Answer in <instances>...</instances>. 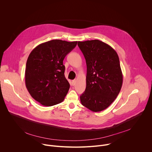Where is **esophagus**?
I'll use <instances>...</instances> for the list:
<instances>
[{
  "mask_svg": "<svg viewBox=\"0 0 152 152\" xmlns=\"http://www.w3.org/2000/svg\"><path fill=\"white\" fill-rule=\"evenodd\" d=\"M76 82V80H72V85H73V86H74V85H75Z\"/></svg>",
  "mask_w": 152,
  "mask_h": 152,
  "instance_id": "esophagus-1",
  "label": "esophagus"
}]
</instances>
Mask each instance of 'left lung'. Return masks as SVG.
Masks as SVG:
<instances>
[{"label": "left lung", "mask_w": 152, "mask_h": 152, "mask_svg": "<svg viewBox=\"0 0 152 152\" xmlns=\"http://www.w3.org/2000/svg\"><path fill=\"white\" fill-rule=\"evenodd\" d=\"M86 64V89L81 103L93 112L110 106L118 95L123 74L118 56L110 45L98 39L78 41Z\"/></svg>", "instance_id": "1"}]
</instances>
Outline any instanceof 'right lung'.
Listing matches in <instances>:
<instances>
[{
  "label": "right lung",
  "instance_id": "1",
  "mask_svg": "<svg viewBox=\"0 0 152 152\" xmlns=\"http://www.w3.org/2000/svg\"><path fill=\"white\" fill-rule=\"evenodd\" d=\"M77 41L53 39L37 46L29 55L25 70L26 88L36 101L51 106L62 102L70 88L63 60Z\"/></svg>",
  "mask_w": 152,
  "mask_h": 152
}]
</instances>
